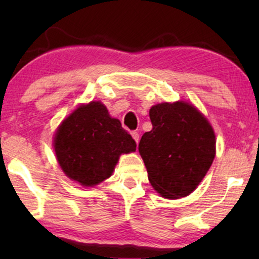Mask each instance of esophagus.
I'll return each instance as SVG.
<instances>
[{
    "instance_id": "1",
    "label": "esophagus",
    "mask_w": 259,
    "mask_h": 259,
    "mask_svg": "<svg viewBox=\"0 0 259 259\" xmlns=\"http://www.w3.org/2000/svg\"><path fill=\"white\" fill-rule=\"evenodd\" d=\"M131 134H132V138H133L134 140H136V143H137V144L139 143V139H140V138H139V133H138V132H132Z\"/></svg>"
}]
</instances>
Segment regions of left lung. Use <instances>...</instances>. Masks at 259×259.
<instances>
[{
  "instance_id": "1",
  "label": "left lung",
  "mask_w": 259,
  "mask_h": 259,
  "mask_svg": "<svg viewBox=\"0 0 259 259\" xmlns=\"http://www.w3.org/2000/svg\"><path fill=\"white\" fill-rule=\"evenodd\" d=\"M150 119L153 127L141 137L139 153L151 185L167 199L189 196L203 180L214 159L213 128L186 101L152 106Z\"/></svg>"
}]
</instances>
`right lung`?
<instances>
[{"label":"right lung","instance_id":"1","mask_svg":"<svg viewBox=\"0 0 259 259\" xmlns=\"http://www.w3.org/2000/svg\"><path fill=\"white\" fill-rule=\"evenodd\" d=\"M137 144L100 101L80 105L61 122L54 150L65 175L82 186H94L112 176L119 157Z\"/></svg>","mask_w":259,"mask_h":259}]
</instances>
